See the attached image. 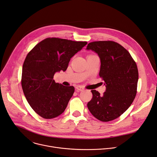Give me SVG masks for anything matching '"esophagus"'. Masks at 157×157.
I'll return each mask as SVG.
<instances>
[{"instance_id":"1","label":"esophagus","mask_w":157,"mask_h":157,"mask_svg":"<svg viewBox=\"0 0 157 157\" xmlns=\"http://www.w3.org/2000/svg\"><path fill=\"white\" fill-rule=\"evenodd\" d=\"M76 89L78 90H79V91H83V90H84V88H83V87H81V86H76Z\"/></svg>"}]
</instances>
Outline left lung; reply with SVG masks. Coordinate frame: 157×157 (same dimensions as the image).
I'll return each mask as SVG.
<instances>
[{
  "label": "left lung",
  "mask_w": 157,
  "mask_h": 157,
  "mask_svg": "<svg viewBox=\"0 0 157 157\" xmlns=\"http://www.w3.org/2000/svg\"><path fill=\"white\" fill-rule=\"evenodd\" d=\"M86 49L94 52L100 58L99 76L106 88L102 95L92 90L93 97L87 107L100 121L113 120L127 111L136 97L137 65L127 49L113 41L90 43Z\"/></svg>",
  "instance_id": "obj_1"
}]
</instances>
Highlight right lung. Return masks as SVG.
<instances>
[{
  "mask_svg": "<svg viewBox=\"0 0 157 157\" xmlns=\"http://www.w3.org/2000/svg\"><path fill=\"white\" fill-rule=\"evenodd\" d=\"M87 42L47 38L28 53L22 68L21 86L31 108L45 119L59 116L67 108L74 87L55 83L56 72L67 69L71 58Z\"/></svg>",
  "mask_w": 157,
  "mask_h": 157,
  "instance_id": "right-lung-1",
  "label": "right lung"
}]
</instances>
